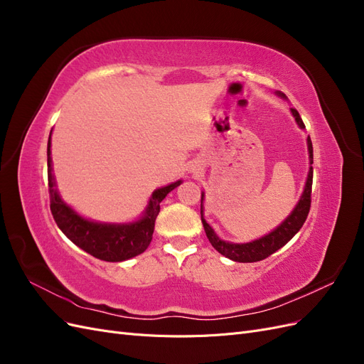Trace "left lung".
Masks as SVG:
<instances>
[{
  "mask_svg": "<svg viewBox=\"0 0 364 364\" xmlns=\"http://www.w3.org/2000/svg\"><path fill=\"white\" fill-rule=\"evenodd\" d=\"M277 94L282 98H287L285 97V94H282L279 91ZM291 114L296 119L297 126H299L301 129H305V124H304L299 112L291 107ZM306 144H308V155H310V164H313V144H311L310 136L306 138ZM311 185H313V167H310V171H308V178L305 182L304 193L301 196L299 202H297V205L291 211V214L285 218L278 228H274L270 234L264 235L258 240H253V241H250V243H243V245L229 243V241H223L222 238L217 237L214 229L209 226L206 223V220L203 218V205H202L203 203V193H202L200 215H202V223H203L209 243L213 245V247L218 253H222L223 257L232 259V261H237V262H257L261 259H266L267 257L272 255V253H274L278 249L287 245L289 241L297 232H299V229L305 223L308 213H310V206H311Z\"/></svg>",
  "mask_w": 364,
  "mask_h": 364,
  "instance_id": "obj_1",
  "label": "left lung"
}]
</instances>
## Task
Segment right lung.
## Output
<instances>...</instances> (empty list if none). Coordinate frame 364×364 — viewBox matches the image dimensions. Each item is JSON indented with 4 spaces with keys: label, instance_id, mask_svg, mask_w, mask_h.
<instances>
[{
    "label": "right lung",
    "instance_id": "add662e5",
    "mask_svg": "<svg viewBox=\"0 0 364 364\" xmlns=\"http://www.w3.org/2000/svg\"><path fill=\"white\" fill-rule=\"evenodd\" d=\"M51 135L48 138L47 156H48V193L50 209L54 222L75 246H79L90 255L109 261L119 262L134 258L144 252L153 237L155 222L161 209V202L170 191L179 186L182 181L173 182L153 191L146 213L136 222L132 223H97L77 214L71 206L65 203L56 190V182L51 173Z\"/></svg>",
    "mask_w": 364,
    "mask_h": 364
}]
</instances>
